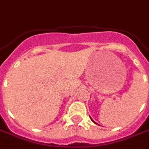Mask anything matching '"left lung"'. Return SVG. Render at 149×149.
Segmentation results:
<instances>
[{
    "instance_id": "obj_1",
    "label": "left lung",
    "mask_w": 149,
    "mask_h": 149,
    "mask_svg": "<svg viewBox=\"0 0 149 149\" xmlns=\"http://www.w3.org/2000/svg\"><path fill=\"white\" fill-rule=\"evenodd\" d=\"M91 121H92V122H94V121H93V120L91 119Z\"/></svg>"
}]
</instances>
